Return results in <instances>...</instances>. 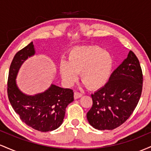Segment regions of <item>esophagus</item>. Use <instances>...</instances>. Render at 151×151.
I'll use <instances>...</instances> for the list:
<instances>
[{"instance_id": "esophagus-1", "label": "esophagus", "mask_w": 151, "mask_h": 151, "mask_svg": "<svg viewBox=\"0 0 151 151\" xmlns=\"http://www.w3.org/2000/svg\"><path fill=\"white\" fill-rule=\"evenodd\" d=\"M81 96H82V93H80V92H78V91H75V92L74 93V98L75 99H77L80 98Z\"/></svg>"}]
</instances>
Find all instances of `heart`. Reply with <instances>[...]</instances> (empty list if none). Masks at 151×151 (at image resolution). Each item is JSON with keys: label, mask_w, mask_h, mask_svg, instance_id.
Returning a JSON list of instances; mask_svg holds the SVG:
<instances>
[{"label": "heart", "mask_w": 151, "mask_h": 151, "mask_svg": "<svg viewBox=\"0 0 151 151\" xmlns=\"http://www.w3.org/2000/svg\"><path fill=\"white\" fill-rule=\"evenodd\" d=\"M113 58L98 46L77 47L70 50L67 62L62 60L59 69L64 82L72 85L80 73L81 80L89 89H98L108 81Z\"/></svg>", "instance_id": "b5f03b06"}]
</instances>
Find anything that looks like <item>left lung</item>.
<instances>
[{
  "label": "left lung",
  "mask_w": 151,
  "mask_h": 151,
  "mask_svg": "<svg viewBox=\"0 0 151 151\" xmlns=\"http://www.w3.org/2000/svg\"><path fill=\"white\" fill-rule=\"evenodd\" d=\"M143 81L139 60L130 51L104 86L91 94L93 104L86 114L90 125L101 131L122 125L139 101Z\"/></svg>",
  "instance_id": "left-lung-1"
}]
</instances>
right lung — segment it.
Segmentation results:
<instances>
[{
  "mask_svg": "<svg viewBox=\"0 0 151 151\" xmlns=\"http://www.w3.org/2000/svg\"><path fill=\"white\" fill-rule=\"evenodd\" d=\"M34 54L32 42L15 54L10 66L7 91L10 104L22 122L37 131L47 132L61 126L66 108L74 101V92L52 84L45 92L35 96L22 93L15 78L22 64Z\"/></svg>",
  "mask_w": 151,
  "mask_h": 151,
  "instance_id": "right-lung-1",
  "label": "right lung"
}]
</instances>
